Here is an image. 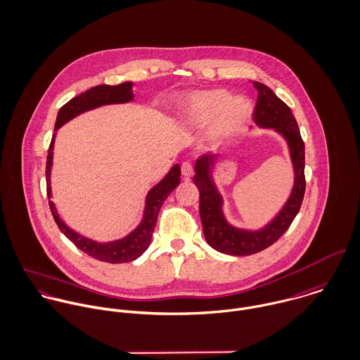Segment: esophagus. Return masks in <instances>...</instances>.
I'll return each instance as SVG.
<instances>
[{
	"label": "esophagus",
	"mask_w": 360,
	"mask_h": 360,
	"mask_svg": "<svg viewBox=\"0 0 360 360\" xmlns=\"http://www.w3.org/2000/svg\"><path fill=\"white\" fill-rule=\"evenodd\" d=\"M181 172H182V175H184L185 178L192 176V175H193V165H192V162H191V161L182 162V165H181Z\"/></svg>",
	"instance_id": "1"
}]
</instances>
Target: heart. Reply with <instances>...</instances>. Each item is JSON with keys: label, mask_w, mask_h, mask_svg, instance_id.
Here are the masks:
<instances>
[{"label": "heart", "mask_w": 360, "mask_h": 360, "mask_svg": "<svg viewBox=\"0 0 360 360\" xmlns=\"http://www.w3.org/2000/svg\"><path fill=\"white\" fill-rule=\"evenodd\" d=\"M184 113L186 120L199 127L212 124L216 139L233 136L250 115V103L245 99H233L223 89L195 92L185 101Z\"/></svg>", "instance_id": "obj_1"}]
</instances>
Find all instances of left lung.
<instances>
[{"instance_id":"8db88e82","label":"left lung","mask_w":360,"mask_h":360,"mask_svg":"<svg viewBox=\"0 0 360 360\" xmlns=\"http://www.w3.org/2000/svg\"><path fill=\"white\" fill-rule=\"evenodd\" d=\"M252 84L258 89L254 120L258 126L275 129L285 136L290 148L296 179L292 195L281 213L265 229L259 231H245L230 226L223 216V199L212 181V169L216 155L205 154L198 158L195 164L196 175H193V184L199 189V213L205 238L207 244L219 252L236 257L261 252L276 243L297 216L306 192L304 141L297 122L290 108L278 98L271 88L257 81Z\"/></svg>"}]
</instances>
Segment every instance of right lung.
<instances>
[{
	"label": "right lung",
	"mask_w": 360,
	"mask_h": 360,
	"mask_svg": "<svg viewBox=\"0 0 360 360\" xmlns=\"http://www.w3.org/2000/svg\"><path fill=\"white\" fill-rule=\"evenodd\" d=\"M131 82H123L119 85H98L94 88H89L88 91L79 94L78 96H74L70 99L65 105H63L57 113L56 126L54 130H57L60 126H63L70 119L75 117L77 115L102 106L109 103H123L133 99L131 94ZM53 143H54V134L51 137L49 153H47V161H46V189H47V198H51V189H50V169H51V160H53ZM181 167L176 164L171 168L168 175L155 185L147 195L146 200V209H144V217L140 223V226L130 233L127 237L108 243V244H99L92 240H88L71 229H68L58 217V213L54 207V203L49 200L50 212L54 217V221L60 231L70 240L72 244L79 248L86 255L92 257L94 259L109 262V264H123L130 262L139 258L150 245L153 231L158 219L160 209L165 199L169 196V193L179 185L181 179Z\"/></svg>",
	"instance_id": "1"
}]
</instances>
